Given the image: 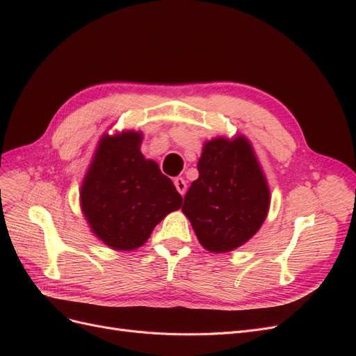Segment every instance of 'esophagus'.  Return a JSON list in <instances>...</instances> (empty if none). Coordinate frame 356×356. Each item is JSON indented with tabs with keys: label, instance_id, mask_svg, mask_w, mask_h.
Listing matches in <instances>:
<instances>
[{
	"label": "esophagus",
	"instance_id": "34e87169",
	"mask_svg": "<svg viewBox=\"0 0 356 356\" xmlns=\"http://www.w3.org/2000/svg\"><path fill=\"white\" fill-rule=\"evenodd\" d=\"M174 184H175V187H177L179 195L184 196V193H186V190H187V182L184 181V178L177 177V178L174 179Z\"/></svg>",
	"mask_w": 356,
	"mask_h": 356
}]
</instances>
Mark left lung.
I'll return each mask as SVG.
<instances>
[{
	"mask_svg": "<svg viewBox=\"0 0 356 356\" xmlns=\"http://www.w3.org/2000/svg\"><path fill=\"white\" fill-rule=\"evenodd\" d=\"M182 212L200 245L209 252H229L260 230L270 190L250 139L236 135L207 141Z\"/></svg>",
	"mask_w": 356,
	"mask_h": 356,
	"instance_id": "1",
	"label": "left lung"
}]
</instances>
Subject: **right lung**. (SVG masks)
I'll return each mask as SVG.
<instances>
[{
    "label": "right lung",
    "instance_id": "right-lung-1",
    "mask_svg": "<svg viewBox=\"0 0 356 356\" xmlns=\"http://www.w3.org/2000/svg\"><path fill=\"white\" fill-rule=\"evenodd\" d=\"M143 132L104 134L80 188L92 233L115 251L143 246L182 197L154 160L141 153Z\"/></svg>",
    "mask_w": 356,
    "mask_h": 356
}]
</instances>
